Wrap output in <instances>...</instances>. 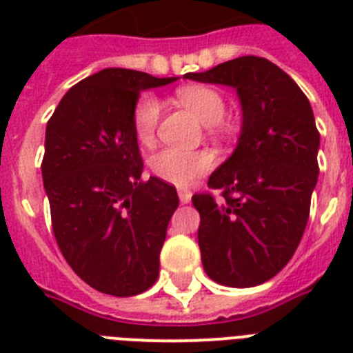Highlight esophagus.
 Masks as SVG:
<instances>
[{"mask_svg":"<svg viewBox=\"0 0 353 353\" xmlns=\"http://www.w3.org/2000/svg\"><path fill=\"white\" fill-rule=\"evenodd\" d=\"M177 194H179V201H181V203H190V199H192V192H190V190H187V188H179Z\"/></svg>","mask_w":353,"mask_h":353,"instance_id":"1","label":"esophagus"}]
</instances>
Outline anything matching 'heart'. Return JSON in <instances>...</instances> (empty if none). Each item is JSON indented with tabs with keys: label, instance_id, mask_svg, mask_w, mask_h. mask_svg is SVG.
Masks as SVG:
<instances>
[{
	"label": "heart",
	"instance_id": "b5f03b06",
	"mask_svg": "<svg viewBox=\"0 0 353 353\" xmlns=\"http://www.w3.org/2000/svg\"><path fill=\"white\" fill-rule=\"evenodd\" d=\"M177 101L192 113L199 122L207 126L220 124L225 115V99L220 91L209 85H187L177 91ZM161 119V102L154 95L141 97L133 108V133L141 144H152L157 133V124ZM214 165V157L209 152H183L177 148H163L150 157V172L157 179L188 187L196 179L205 176Z\"/></svg>",
	"mask_w": 353,
	"mask_h": 353
}]
</instances>
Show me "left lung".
<instances>
[{"label": "left lung", "instance_id": "8db88e82", "mask_svg": "<svg viewBox=\"0 0 353 353\" xmlns=\"http://www.w3.org/2000/svg\"><path fill=\"white\" fill-rule=\"evenodd\" d=\"M185 79L234 88L241 133L232 155L194 194L205 273L221 285L273 279L301 243L317 185L321 135L307 97L290 74L260 57H240Z\"/></svg>", "mask_w": 353, "mask_h": 353}]
</instances>
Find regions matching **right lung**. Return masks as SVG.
<instances>
[{"mask_svg": "<svg viewBox=\"0 0 353 353\" xmlns=\"http://www.w3.org/2000/svg\"><path fill=\"white\" fill-rule=\"evenodd\" d=\"M110 68L80 80L47 122L41 177L52 232L74 273L93 290L132 296L155 284L176 187L141 179L133 133L141 91L176 82Z\"/></svg>", "mask_w": 353, "mask_h": 353, "instance_id": "add662e5", "label": "right lung"}]
</instances>
